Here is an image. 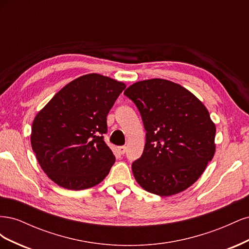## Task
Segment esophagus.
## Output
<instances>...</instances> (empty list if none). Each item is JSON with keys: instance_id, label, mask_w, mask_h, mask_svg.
I'll return each mask as SVG.
<instances>
[{"instance_id": "obj_1", "label": "esophagus", "mask_w": 249, "mask_h": 249, "mask_svg": "<svg viewBox=\"0 0 249 249\" xmlns=\"http://www.w3.org/2000/svg\"><path fill=\"white\" fill-rule=\"evenodd\" d=\"M117 149H118V152H119V154H122V155H124V153H125V150H126V147L125 146H118L117 147Z\"/></svg>"}]
</instances>
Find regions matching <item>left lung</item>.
<instances>
[{
	"mask_svg": "<svg viewBox=\"0 0 249 249\" xmlns=\"http://www.w3.org/2000/svg\"><path fill=\"white\" fill-rule=\"evenodd\" d=\"M124 94L146 131L143 154L132 164L137 183L160 196L186 190L215 154L216 126L208 109L189 90L164 79L136 82Z\"/></svg>",
	"mask_w": 249,
	"mask_h": 249,
	"instance_id": "8db88e82",
	"label": "left lung"
}]
</instances>
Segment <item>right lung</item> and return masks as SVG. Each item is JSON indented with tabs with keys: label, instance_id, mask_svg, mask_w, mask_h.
<instances>
[{
	"label": "right lung",
	"instance_id": "right-lung-1",
	"mask_svg": "<svg viewBox=\"0 0 249 249\" xmlns=\"http://www.w3.org/2000/svg\"><path fill=\"white\" fill-rule=\"evenodd\" d=\"M125 84L88 73L65 85L35 116L31 145L53 182L69 190L91 188L115 162L104 141L107 115Z\"/></svg>",
	"mask_w": 249,
	"mask_h": 249
}]
</instances>
